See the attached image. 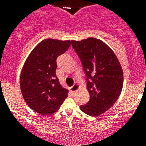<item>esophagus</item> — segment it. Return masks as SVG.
<instances>
[{
	"label": "esophagus",
	"mask_w": 146,
	"mask_h": 146,
	"mask_svg": "<svg viewBox=\"0 0 146 146\" xmlns=\"http://www.w3.org/2000/svg\"><path fill=\"white\" fill-rule=\"evenodd\" d=\"M79 88H80V86H78V85L74 84V86L71 87V91H72V92H75V91H77Z\"/></svg>",
	"instance_id": "obj_1"
}]
</instances>
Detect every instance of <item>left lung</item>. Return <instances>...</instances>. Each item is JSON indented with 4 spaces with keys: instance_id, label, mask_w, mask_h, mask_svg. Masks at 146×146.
Masks as SVG:
<instances>
[{
    "instance_id": "obj_1",
    "label": "left lung",
    "mask_w": 146,
    "mask_h": 146,
    "mask_svg": "<svg viewBox=\"0 0 146 146\" xmlns=\"http://www.w3.org/2000/svg\"><path fill=\"white\" fill-rule=\"evenodd\" d=\"M72 45L82 63L90 94L88 102L81 105L80 109L89 115L98 116L119 97L123 88V70L113 50L101 40H73Z\"/></svg>"
}]
</instances>
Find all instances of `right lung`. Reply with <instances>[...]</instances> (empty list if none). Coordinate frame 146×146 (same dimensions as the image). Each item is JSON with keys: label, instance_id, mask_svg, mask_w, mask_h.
Returning a JSON list of instances; mask_svg holds the SVG:
<instances>
[{"label": "right lung", "instance_id": "1", "mask_svg": "<svg viewBox=\"0 0 146 146\" xmlns=\"http://www.w3.org/2000/svg\"><path fill=\"white\" fill-rule=\"evenodd\" d=\"M70 45V40H43L24 64L20 80L22 94L29 108L39 114L54 113L68 96V90L60 84L55 70L57 58Z\"/></svg>", "mask_w": 146, "mask_h": 146}]
</instances>
